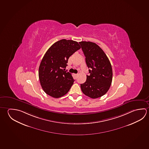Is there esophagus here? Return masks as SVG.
Segmentation results:
<instances>
[{
    "instance_id": "1",
    "label": "esophagus",
    "mask_w": 149,
    "mask_h": 149,
    "mask_svg": "<svg viewBox=\"0 0 149 149\" xmlns=\"http://www.w3.org/2000/svg\"><path fill=\"white\" fill-rule=\"evenodd\" d=\"M78 74H74V75L75 76V77H77L78 76Z\"/></svg>"
}]
</instances>
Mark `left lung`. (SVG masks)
<instances>
[{
  "label": "left lung",
  "mask_w": 149,
  "mask_h": 149,
  "mask_svg": "<svg viewBox=\"0 0 149 149\" xmlns=\"http://www.w3.org/2000/svg\"><path fill=\"white\" fill-rule=\"evenodd\" d=\"M85 56L89 75L86 81L81 84V91L91 98H97L107 93L112 79L111 65L103 50L95 43L79 42Z\"/></svg>",
  "instance_id": "8db88e82"
}]
</instances>
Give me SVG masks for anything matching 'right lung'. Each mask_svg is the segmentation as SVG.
I'll return each instance as SVG.
<instances>
[{
	"label": "right lung",
	"instance_id": "add662e5",
	"mask_svg": "<svg viewBox=\"0 0 149 149\" xmlns=\"http://www.w3.org/2000/svg\"><path fill=\"white\" fill-rule=\"evenodd\" d=\"M80 49L78 42L62 39L47 50L39 68L40 84L46 94L57 98L68 93L74 80L64 68L68 65L70 56Z\"/></svg>",
	"mask_w": 149,
	"mask_h": 149
}]
</instances>
